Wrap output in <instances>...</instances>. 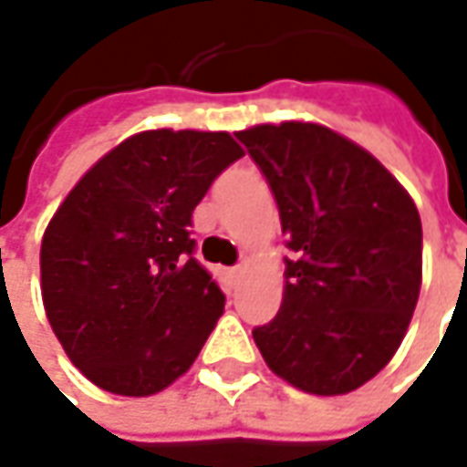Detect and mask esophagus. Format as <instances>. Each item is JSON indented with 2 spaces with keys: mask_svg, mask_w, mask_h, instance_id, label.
Wrapping results in <instances>:
<instances>
[{
  "mask_svg": "<svg viewBox=\"0 0 467 467\" xmlns=\"http://www.w3.org/2000/svg\"><path fill=\"white\" fill-rule=\"evenodd\" d=\"M240 273H243V265H234V267H230V278H233V280L240 278Z\"/></svg>",
  "mask_w": 467,
  "mask_h": 467,
  "instance_id": "1",
  "label": "esophagus"
}]
</instances>
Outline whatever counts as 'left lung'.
Returning <instances> with one entry per match:
<instances>
[{
  "instance_id": "obj_1",
  "label": "left lung",
  "mask_w": 467,
  "mask_h": 467,
  "mask_svg": "<svg viewBox=\"0 0 467 467\" xmlns=\"http://www.w3.org/2000/svg\"><path fill=\"white\" fill-rule=\"evenodd\" d=\"M278 202L285 290L253 328L260 354L303 392L347 394L400 348L422 283V223L400 182L318 123L234 133Z\"/></svg>"
}]
</instances>
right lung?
<instances>
[{
    "instance_id": "right-lung-1",
    "label": "right lung",
    "mask_w": 467,
    "mask_h": 467,
    "mask_svg": "<svg viewBox=\"0 0 467 467\" xmlns=\"http://www.w3.org/2000/svg\"><path fill=\"white\" fill-rule=\"evenodd\" d=\"M240 156L223 131L136 133L55 212L42 301L65 354L100 389L149 397L194 364L224 293L194 257L192 212Z\"/></svg>"
}]
</instances>
